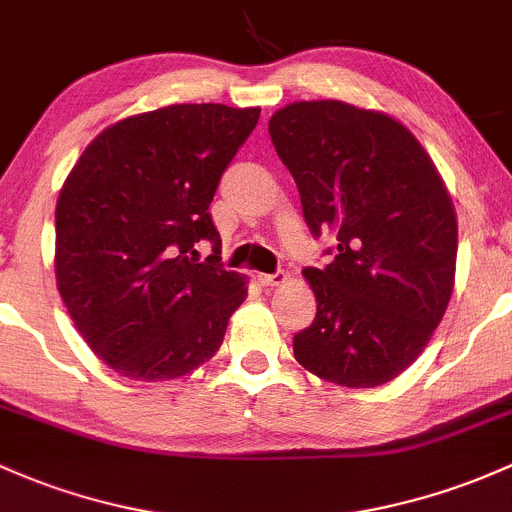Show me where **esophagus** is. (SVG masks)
<instances>
[{"label":"esophagus","mask_w":512,"mask_h":512,"mask_svg":"<svg viewBox=\"0 0 512 512\" xmlns=\"http://www.w3.org/2000/svg\"><path fill=\"white\" fill-rule=\"evenodd\" d=\"M285 280H288V273H285V271L258 273V283H261L263 288H278V285H283Z\"/></svg>","instance_id":"esophagus-1"}]
</instances>
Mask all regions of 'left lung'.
I'll return each instance as SVG.
<instances>
[{
    "mask_svg": "<svg viewBox=\"0 0 512 512\" xmlns=\"http://www.w3.org/2000/svg\"><path fill=\"white\" fill-rule=\"evenodd\" d=\"M315 236L337 256L305 268L315 322L295 334L302 368L344 388L393 381L425 351L456 273L454 202L405 124L342 100L293 102L268 122Z\"/></svg>",
    "mask_w": 512,
    "mask_h": 512,
    "instance_id": "obj_1",
    "label": "left lung"
}]
</instances>
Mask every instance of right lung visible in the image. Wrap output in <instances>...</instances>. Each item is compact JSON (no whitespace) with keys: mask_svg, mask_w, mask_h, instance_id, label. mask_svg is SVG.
I'll list each match as a JSON object with an SVG mask.
<instances>
[{"mask_svg":"<svg viewBox=\"0 0 512 512\" xmlns=\"http://www.w3.org/2000/svg\"><path fill=\"white\" fill-rule=\"evenodd\" d=\"M258 107L170 104L107 126L56 205V283L95 356L134 381L210 361L249 278L224 271L210 202ZM207 238L213 256L199 261Z\"/></svg>","mask_w":512,"mask_h":512,"instance_id":"obj_1","label":"right lung"}]
</instances>
